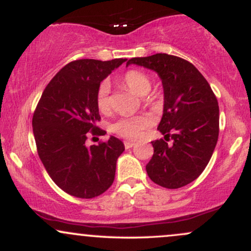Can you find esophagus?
Masks as SVG:
<instances>
[{"instance_id":"esophagus-1","label":"esophagus","mask_w":251,"mask_h":251,"mask_svg":"<svg viewBox=\"0 0 251 251\" xmlns=\"http://www.w3.org/2000/svg\"><path fill=\"white\" fill-rule=\"evenodd\" d=\"M124 144H125V148L126 149H131V148H133V146L135 145V143L134 142H131V140H126V142L124 143Z\"/></svg>"}]
</instances>
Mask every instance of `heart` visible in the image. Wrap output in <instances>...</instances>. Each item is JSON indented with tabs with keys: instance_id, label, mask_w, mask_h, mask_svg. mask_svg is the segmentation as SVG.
Returning a JSON list of instances; mask_svg holds the SVG:
<instances>
[{
	"instance_id": "heart-1",
	"label": "heart",
	"mask_w": 251,
	"mask_h": 251,
	"mask_svg": "<svg viewBox=\"0 0 251 251\" xmlns=\"http://www.w3.org/2000/svg\"><path fill=\"white\" fill-rule=\"evenodd\" d=\"M123 85L133 92L138 97L148 96L152 88V81L148 74L140 71H129L123 77ZM97 106L100 112H107L111 107L109 99V83L103 81L100 83L97 92ZM151 125V120L148 117H126L117 120L112 125V131L120 137L137 139L146 127Z\"/></svg>"
}]
</instances>
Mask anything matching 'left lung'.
Segmentation results:
<instances>
[{
	"label": "left lung",
	"instance_id": "8db88e82",
	"mask_svg": "<svg viewBox=\"0 0 251 251\" xmlns=\"http://www.w3.org/2000/svg\"><path fill=\"white\" fill-rule=\"evenodd\" d=\"M155 72L164 91L163 117L158 129L165 140H154L146 165L152 181L179 189L197 179L208 165L220 132V108L214 92L192 63L169 54L133 57L127 65Z\"/></svg>",
	"mask_w": 251,
	"mask_h": 251
}]
</instances>
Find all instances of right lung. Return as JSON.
<instances>
[{"mask_svg":"<svg viewBox=\"0 0 251 251\" xmlns=\"http://www.w3.org/2000/svg\"><path fill=\"white\" fill-rule=\"evenodd\" d=\"M127 59L70 62L43 91L33 116L37 153L60 189L77 198H94L112 185L117 160L125 151L118 138L99 145H86L87 132L105 134L97 92L100 82Z\"/></svg>","mask_w":251,"mask_h":251,"instance_id":"1","label":"right lung"}]
</instances>
